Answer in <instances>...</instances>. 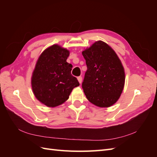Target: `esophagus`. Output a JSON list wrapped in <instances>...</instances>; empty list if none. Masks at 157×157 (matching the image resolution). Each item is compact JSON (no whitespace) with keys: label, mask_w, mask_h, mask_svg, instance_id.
<instances>
[{"label":"esophagus","mask_w":157,"mask_h":157,"mask_svg":"<svg viewBox=\"0 0 157 157\" xmlns=\"http://www.w3.org/2000/svg\"><path fill=\"white\" fill-rule=\"evenodd\" d=\"M78 82H79V83L80 84H81L82 83V77H78Z\"/></svg>","instance_id":"obj_1"}]
</instances>
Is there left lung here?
<instances>
[{"mask_svg":"<svg viewBox=\"0 0 157 157\" xmlns=\"http://www.w3.org/2000/svg\"><path fill=\"white\" fill-rule=\"evenodd\" d=\"M82 56L87 66L82 84L86 98L99 107L113 105L124 86V71L119 58L101 40L83 51Z\"/></svg>","mask_w":157,"mask_h":157,"instance_id":"1","label":"left lung"}]
</instances>
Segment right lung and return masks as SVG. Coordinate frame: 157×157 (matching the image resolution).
<instances>
[{"label": "right lung", "mask_w": 157, "mask_h": 157, "mask_svg": "<svg viewBox=\"0 0 157 157\" xmlns=\"http://www.w3.org/2000/svg\"><path fill=\"white\" fill-rule=\"evenodd\" d=\"M69 52L58 45L46 49L38 59L31 84L33 93L42 103L56 107L67 100L73 89L79 86L71 75L73 65L67 63Z\"/></svg>", "instance_id": "right-lung-1"}]
</instances>
